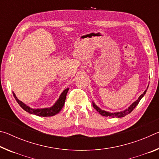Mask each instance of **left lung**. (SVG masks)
Wrapping results in <instances>:
<instances>
[{
  "label": "left lung",
  "mask_w": 159,
  "mask_h": 159,
  "mask_svg": "<svg viewBox=\"0 0 159 159\" xmlns=\"http://www.w3.org/2000/svg\"><path fill=\"white\" fill-rule=\"evenodd\" d=\"M148 88V87H147ZM147 92V90L144 91L143 93V94H142V95L139 97L138 99H137L135 102H134L133 104H131V105L128 107V109H125L124 111H120V112H115V113H111V112H109V111H104V110H102L100 108H99V107L96 105V104L93 102V107L95 108L97 111H98L99 114H100L102 116H107V117H111V118H121V117H124L125 116L128 115V114H130V113L133 111V110L135 108L136 106L138 105V103L139 102V101L141 100V99L143 98L144 95H145V93Z\"/></svg>",
  "instance_id": "left-lung-1"
}]
</instances>
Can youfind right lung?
Instances as JSON below:
<instances>
[{
    "mask_svg": "<svg viewBox=\"0 0 159 159\" xmlns=\"http://www.w3.org/2000/svg\"><path fill=\"white\" fill-rule=\"evenodd\" d=\"M69 88H66V89L64 90L62 93L61 94L60 98L55 102V104L52 107H49V108H43V109H32L31 107L26 106V104L23 103L22 102L19 100L17 97H16L15 94L13 93V95L15 97V99L16 101L17 102V103L20 104V106L24 110H25L26 112H29V114H35L36 116H43V117H47V116H55L60 112L64 104V102H65L67 92H68Z\"/></svg>",
    "mask_w": 159,
    "mask_h": 159,
    "instance_id": "right-lung-1",
    "label": "right lung"
}]
</instances>
